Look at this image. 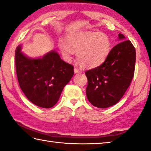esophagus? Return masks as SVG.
<instances>
[{"instance_id":"1","label":"esophagus","mask_w":151,"mask_h":151,"mask_svg":"<svg viewBox=\"0 0 151 151\" xmlns=\"http://www.w3.org/2000/svg\"><path fill=\"white\" fill-rule=\"evenodd\" d=\"M74 70H75V73H81V72H82V70H80V69H78V68H75Z\"/></svg>"}]
</instances>
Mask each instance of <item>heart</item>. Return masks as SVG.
<instances>
[{
  "mask_svg": "<svg viewBox=\"0 0 151 151\" xmlns=\"http://www.w3.org/2000/svg\"><path fill=\"white\" fill-rule=\"evenodd\" d=\"M66 43L60 42L59 48L64 58L70 60L77 52V58L83 66L94 68L106 60L111 50V40L106 33L81 32L66 38Z\"/></svg>",
  "mask_w": 151,
  "mask_h": 151,
  "instance_id": "heart-1",
  "label": "heart"
}]
</instances>
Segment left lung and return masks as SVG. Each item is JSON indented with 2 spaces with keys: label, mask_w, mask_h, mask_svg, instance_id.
I'll return each mask as SVG.
<instances>
[{
  "label": "left lung",
  "mask_w": 151,
  "mask_h": 151,
  "mask_svg": "<svg viewBox=\"0 0 151 151\" xmlns=\"http://www.w3.org/2000/svg\"><path fill=\"white\" fill-rule=\"evenodd\" d=\"M122 41L110 50L104 63L85 72L88 79L87 99L93 106L106 108L116 104L130 85L134 77L136 50L130 40L119 33Z\"/></svg>",
  "instance_id": "left-lung-1"
}]
</instances>
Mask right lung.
<instances>
[{"mask_svg": "<svg viewBox=\"0 0 151 151\" xmlns=\"http://www.w3.org/2000/svg\"><path fill=\"white\" fill-rule=\"evenodd\" d=\"M15 50V66L21 89L37 106L50 108L58 102L63 88L74 75V66L52 51L42 58L32 59Z\"/></svg>", "mask_w": 151, "mask_h": 151, "instance_id": "1", "label": "right lung"}]
</instances>
